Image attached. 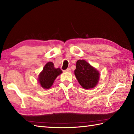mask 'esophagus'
Wrapping results in <instances>:
<instances>
[{
  "label": "esophagus",
  "mask_w": 134,
  "mask_h": 134,
  "mask_svg": "<svg viewBox=\"0 0 134 134\" xmlns=\"http://www.w3.org/2000/svg\"><path fill=\"white\" fill-rule=\"evenodd\" d=\"M71 71V70L70 68H68L67 69L64 70V72H70Z\"/></svg>",
  "instance_id": "esophagus-1"
}]
</instances>
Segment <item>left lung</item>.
Segmentation results:
<instances>
[{
    "mask_svg": "<svg viewBox=\"0 0 134 134\" xmlns=\"http://www.w3.org/2000/svg\"><path fill=\"white\" fill-rule=\"evenodd\" d=\"M74 74L79 84L84 89L94 87L99 78L98 71L84 60L76 62Z\"/></svg>",
    "mask_w": 134,
    "mask_h": 134,
    "instance_id": "obj_1",
    "label": "left lung"
}]
</instances>
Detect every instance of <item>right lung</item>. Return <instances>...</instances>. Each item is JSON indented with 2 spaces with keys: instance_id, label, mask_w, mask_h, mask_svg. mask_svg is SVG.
I'll return each instance as SVG.
<instances>
[{
  "instance_id": "right-lung-1",
  "label": "right lung",
  "mask_w": 134,
  "mask_h": 134,
  "mask_svg": "<svg viewBox=\"0 0 134 134\" xmlns=\"http://www.w3.org/2000/svg\"><path fill=\"white\" fill-rule=\"evenodd\" d=\"M62 72V71L59 68L55 69L54 67L52 62L47 63L38 76V81L41 87L44 89H49L53 85L57 76Z\"/></svg>"
}]
</instances>
